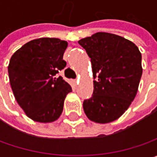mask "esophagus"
<instances>
[{"label":"esophagus","instance_id":"1","mask_svg":"<svg viewBox=\"0 0 157 157\" xmlns=\"http://www.w3.org/2000/svg\"><path fill=\"white\" fill-rule=\"evenodd\" d=\"M72 82H73V84H74V85H77V84L78 83V79H74Z\"/></svg>","mask_w":157,"mask_h":157}]
</instances>
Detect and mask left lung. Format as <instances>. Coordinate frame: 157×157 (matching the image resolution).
Listing matches in <instances>:
<instances>
[{
    "mask_svg": "<svg viewBox=\"0 0 157 157\" xmlns=\"http://www.w3.org/2000/svg\"><path fill=\"white\" fill-rule=\"evenodd\" d=\"M91 58L94 93L83 102L89 120L108 123L117 120L136 98L142 74V54L129 40L99 32L78 41Z\"/></svg>",
    "mask_w": 157,
    "mask_h": 157,
    "instance_id": "8db88e82",
    "label": "left lung"
}]
</instances>
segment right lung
Returning <instances> with one entry per match:
<instances>
[{
	"instance_id": "right-lung-1",
	"label": "right lung",
	"mask_w": 157,
	"mask_h": 157,
	"mask_svg": "<svg viewBox=\"0 0 157 157\" xmlns=\"http://www.w3.org/2000/svg\"><path fill=\"white\" fill-rule=\"evenodd\" d=\"M67 42L43 37L29 42L10 58L9 77L17 103L28 117L52 122L63 112V101L72 90L57 73L66 66L63 59Z\"/></svg>"
}]
</instances>
